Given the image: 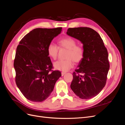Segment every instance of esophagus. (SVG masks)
<instances>
[{
	"instance_id": "obj_1",
	"label": "esophagus",
	"mask_w": 125,
	"mask_h": 125,
	"mask_svg": "<svg viewBox=\"0 0 125 125\" xmlns=\"http://www.w3.org/2000/svg\"><path fill=\"white\" fill-rule=\"evenodd\" d=\"M66 73H65V72H62V76H63V75H65Z\"/></svg>"
}]
</instances>
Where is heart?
<instances>
[{"instance_id":"b5f03b06","label":"heart","mask_w":125,"mask_h":125,"mask_svg":"<svg viewBox=\"0 0 125 125\" xmlns=\"http://www.w3.org/2000/svg\"><path fill=\"white\" fill-rule=\"evenodd\" d=\"M58 43L60 48L68 50L66 55L67 59L55 62L54 67L56 70L66 72L73 67V61L75 62H79L83 59L84 50L81 46L76 45V41L69 37L60 40ZM58 51L59 47L55 44L51 43L48 45L47 53L51 58L56 59L57 57Z\"/></svg>"}]
</instances>
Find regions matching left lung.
Wrapping results in <instances>:
<instances>
[{"label":"left lung","mask_w":125,"mask_h":125,"mask_svg":"<svg viewBox=\"0 0 125 125\" xmlns=\"http://www.w3.org/2000/svg\"><path fill=\"white\" fill-rule=\"evenodd\" d=\"M67 34L83 44L84 56L79 62L70 85L75 94L82 99L96 96L106 84L109 69L108 52L99 33L86 27L69 28Z\"/></svg>","instance_id":"obj_1"}]
</instances>
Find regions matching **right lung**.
<instances>
[{"mask_svg":"<svg viewBox=\"0 0 125 125\" xmlns=\"http://www.w3.org/2000/svg\"><path fill=\"white\" fill-rule=\"evenodd\" d=\"M62 31V28L35 29L24 36L17 48L13 64L16 82L30 101H45L62 76L58 70L50 73L52 64L47 53L48 45Z\"/></svg>","mask_w":125,"mask_h":125,"instance_id":"obj_1","label":"right lung"}]
</instances>
